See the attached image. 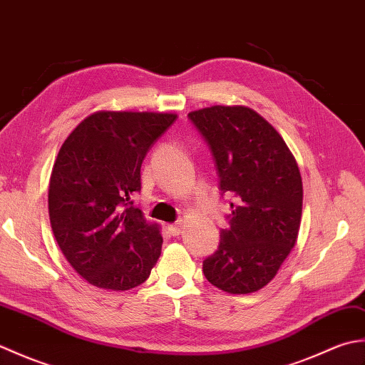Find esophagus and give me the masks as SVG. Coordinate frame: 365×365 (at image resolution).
I'll list each match as a JSON object with an SVG mask.
<instances>
[{
  "instance_id": "esophagus-1",
  "label": "esophagus",
  "mask_w": 365,
  "mask_h": 365,
  "mask_svg": "<svg viewBox=\"0 0 365 365\" xmlns=\"http://www.w3.org/2000/svg\"><path fill=\"white\" fill-rule=\"evenodd\" d=\"M168 230H169V234L170 235H178L182 232V222H175V224H169L168 226Z\"/></svg>"
}]
</instances>
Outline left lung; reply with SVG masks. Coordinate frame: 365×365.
I'll return each mask as SVG.
<instances>
[{
    "label": "left lung",
    "mask_w": 365,
    "mask_h": 365,
    "mask_svg": "<svg viewBox=\"0 0 365 365\" xmlns=\"http://www.w3.org/2000/svg\"><path fill=\"white\" fill-rule=\"evenodd\" d=\"M190 120L213 153L222 195L234 197L207 281L230 294L263 289L297 243L302 213L298 163L282 136L247 106L215 105Z\"/></svg>",
    "instance_id": "obj_1"
}]
</instances>
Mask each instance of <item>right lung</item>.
<instances>
[{
  "mask_svg": "<svg viewBox=\"0 0 365 365\" xmlns=\"http://www.w3.org/2000/svg\"><path fill=\"white\" fill-rule=\"evenodd\" d=\"M175 118L97 111L61 145L50 177V222L64 257L91 285L123 292L150 276L163 237L130 197L141 191V165L150 145Z\"/></svg>",
  "mask_w": 365,
  "mask_h": 365,
  "instance_id": "obj_1",
  "label": "right lung"
}]
</instances>
